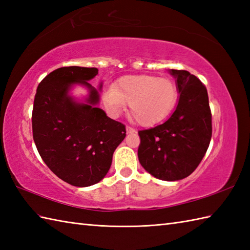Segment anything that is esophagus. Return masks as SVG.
I'll return each mask as SVG.
<instances>
[{
    "label": "esophagus",
    "instance_id": "1",
    "mask_svg": "<svg viewBox=\"0 0 250 250\" xmlns=\"http://www.w3.org/2000/svg\"><path fill=\"white\" fill-rule=\"evenodd\" d=\"M125 130H126V133H128V134L135 133V130L133 128H131V126H126Z\"/></svg>",
    "mask_w": 250,
    "mask_h": 250
}]
</instances>
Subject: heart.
Segmentation results:
<instances>
[{
	"mask_svg": "<svg viewBox=\"0 0 250 250\" xmlns=\"http://www.w3.org/2000/svg\"><path fill=\"white\" fill-rule=\"evenodd\" d=\"M177 87L169 78L128 75L104 92L106 107L115 116L130 105V118L144 128L152 126L171 114L177 102Z\"/></svg>",
	"mask_w": 250,
	"mask_h": 250,
	"instance_id": "1",
	"label": "heart"
}]
</instances>
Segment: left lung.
I'll use <instances>...</instances> for the list:
<instances>
[{
  "label": "left lung",
  "instance_id": "8db88e82",
  "mask_svg": "<svg viewBox=\"0 0 250 250\" xmlns=\"http://www.w3.org/2000/svg\"><path fill=\"white\" fill-rule=\"evenodd\" d=\"M179 94L171 117L155 128L139 131L141 166L167 182L188 177L203 159L211 139L207 90L188 71L169 70Z\"/></svg>",
  "mask_w": 250,
  "mask_h": 250
}]
</instances>
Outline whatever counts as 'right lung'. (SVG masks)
I'll return each instance as SVG.
<instances>
[{"label": "right lung", "mask_w": 250, "mask_h": 250, "mask_svg": "<svg viewBox=\"0 0 250 250\" xmlns=\"http://www.w3.org/2000/svg\"><path fill=\"white\" fill-rule=\"evenodd\" d=\"M98 74L95 67L57 68L40 83L34 99L32 129L40 156L58 177L76 187L105 177L125 137V126L98 107L103 83L99 90L89 83ZM75 85L88 90L86 98L72 97Z\"/></svg>", "instance_id": "right-lung-1"}]
</instances>
